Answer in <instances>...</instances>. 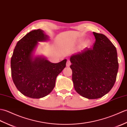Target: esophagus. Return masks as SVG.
Returning a JSON list of instances; mask_svg holds the SVG:
<instances>
[{
  "label": "esophagus",
  "instance_id": "obj_1",
  "mask_svg": "<svg viewBox=\"0 0 127 127\" xmlns=\"http://www.w3.org/2000/svg\"><path fill=\"white\" fill-rule=\"evenodd\" d=\"M71 62H70V61L67 60V63H66V66L67 67H69L70 66H71Z\"/></svg>",
  "mask_w": 127,
  "mask_h": 127
}]
</instances>
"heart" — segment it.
<instances>
[{
    "instance_id": "heart-1",
    "label": "heart",
    "mask_w": 127,
    "mask_h": 127,
    "mask_svg": "<svg viewBox=\"0 0 127 127\" xmlns=\"http://www.w3.org/2000/svg\"><path fill=\"white\" fill-rule=\"evenodd\" d=\"M90 43H91V42H90L89 40H86L83 42V46L84 47H86L87 46H89Z\"/></svg>"
}]
</instances>
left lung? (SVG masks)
<instances>
[{"label": "left lung", "mask_w": 127, "mask_h": 127, "mask_svg": "<svg viewBox=\"0 0 127 127\" xmlns=\"http://www.w3.org/2000/svg\"><path fill=\"white\" fill-rule=\"evenodd\" d=\"M95 42L92 49H85L70 58L72 81L78 94L97 99L114 86L119 69L116 48L108 37L93 32Z\"/></svg>", "instance_id": "1"}]
</instances>
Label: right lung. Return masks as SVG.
Listing matches in <instances>:
<instances>
[{"mask_svg":"<svg viewBox=\"0 0 127 127\" xmlns=\"http://www.w3.org/2000/svg\"><path fill=\"white\" fill-rule=\"evenodd\" d=\"M43 30H32L19 40L11 60L14 84L22 94L32 98H41L52 91L57 76L65 68L67 60L50 63L43 56H34L38 42L49 40Z\"/></svg>","mask_w":127,"mask_h":127,"instance_id":"obj_1","label":"right lung"}]
</instances>
